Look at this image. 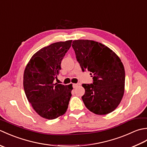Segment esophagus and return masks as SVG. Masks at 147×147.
<instances>
[{
  "instance_id": "obj_1",
  "label": "esophagus",
  "mask_w": 147,
  "mask_h": 147,
  "mask_svg": "<svg viewBox=\"0 0 147 147\" xmlns=\"http://www.w3.org/2000/svg\"><path fill=\"white\" fill-rule=\"evenodd\" d=\"M78 86V84H76V83H74V84H73V88H76Z\"/></svg>"
}]
</instances>
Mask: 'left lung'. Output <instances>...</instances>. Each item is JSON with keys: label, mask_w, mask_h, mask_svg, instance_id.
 Returning <instances> with one entry per match:
<instances>
[{"label": "left lung", "mask_w": 147, "mask_h": 147, "mask_svg": "<svg viewBox=\"0 0 147 147\" xmlns=\"http://www.w3.org/2000/svg\"><path fill=\"white\" fill-rule=\"evenodd\" d=\"M72 47L76 60L84 72L88 71L93 83L83 84L82 100L93 113L105 115L114 111L123 98L125 71L119 57L101 43L77 40Z\"/></svg>", "instance_id": "left-lung-1"}]
</instances>
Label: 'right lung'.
<instances>
[{
  "mask_svg": "<svg viewBox=\"0 0 147 147\" xmlns=\"http://www.w3.org/2000/svg\"><path fill=\"white\" fill-rule=\"evenodd\" d=\"M71 42H56L40 49L32 56L24 72L23 86L28 100L37 114L47 119L62 115L68 107L72 85L54 83V80Z\"/></svg>",
  "mask_w": 147,
  "mask_h": 147,
  "instance_id": "add662e5",
  "label": "right lung"
}]
</instances>
